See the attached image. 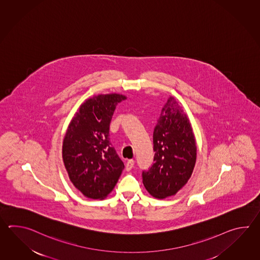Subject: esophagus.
I'll return each mask as SVG.
<instances>
[{"instance_id": "34e87169", "label": "esophagus", "mask_w": 260, "mask_h": 260, "mask_svg": "<svg viewBox=\"0 0 260 260\" xmlns=\"http://www.w3.org/2000/svg\"><path fill=\"white\" fill-rule=\"evenodd\" d=\"M135 166V160H129L127 161V164H126V166H125V169H126V171H130L131 169H132L133 167Z\"/></svg>"}]
</instances>
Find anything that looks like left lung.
Returning <instances> with one entry per match:
<instances>
[{
  "instance_id": "obj_1",
  "label": "left lung",
  "mask_w": 260,
  "mask_h": 260,
  "mask_svg": "<svg viewBox=\"0 0 260 260\" xmlns=\"http://www.w3.org/2000/svg\"><path fill=\"white\" fill-rule=\"evenodd\" d=\"M154 162L143 172V184L149 193L165 199L177 193L191 177L197 158V146L188 115L175 98L164 106L153 132Z\"/></svg>"
}]
</instances>
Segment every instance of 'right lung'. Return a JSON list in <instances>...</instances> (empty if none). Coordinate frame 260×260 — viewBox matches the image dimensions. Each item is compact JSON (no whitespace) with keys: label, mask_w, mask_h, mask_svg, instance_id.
I'll return each instance as SVG.
<instances>
[{"label":"right lung","mask_w":260,"mask_h":260,"mask_svg":"<svg viewBox=\"0 0 260 260\" xmlns=\"http://www.w3.org/2000/svg\"><path fill=\"white\" fill-rule=\"evenodd\" d=\"M126 99L121 94H100L79 107L67 129L62 158L73 186L90 199L106 198L124 168L111 147L109 131L115 108Z\"/></svg>","instance_id":"obj_1"}]
</instances>
